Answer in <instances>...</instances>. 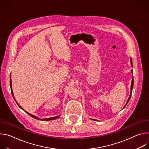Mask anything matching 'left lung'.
Instances as JSON below:
<instances>
[{
    "label": "left lung",
    "instance_id": "1",
    "mask_svg": "<svg viewBox=\"0 0 149 149\" xmlns=\"http://www.w3.org/2000/svg\"><path fill=\"white\" fill-rule=\"evenodd\" d=\"M130 62H131V65H132V67H133V62H132V58H130ZM131 72H132V73H133V70H131ZM133 83H134V78H133H133H132V83H131V91H130V96H129V98H128V100H127V102H126V104H125V105L124 106V107H123V109H124L125 107V106L127 105V104H128V102H129V100H130V97H131V96H132V90H133ZM91 120H94V121H98V120H95V119H91Z\"/></svg>",
    "mask_w": 149,
    "mask_h": 149
}]
</instances>
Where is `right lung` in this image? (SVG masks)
Instances as JSON below:
<instances>
[{"label":"right lung","instance_id":"add662e5","mask_svg":"<svg viewBox=\"0 0 149 149\" xmlns=\"http://www.w3.org/2000/svg\"><path fill=\"white\" fill-rule=\"evenodd\" d=\"M10 89H11V93H12V96H13V98H14V100H15V101H16V102L17 103V104L18 105V106L21 109H22L23 110H24L22 107H20V105L17 102V101H16V100H15V97H14V95H13V90H12V80H11V73H10ZM25 111V110H24ZM26 113H28L30 116H31L32 117H33V118H35V119H37V120H42V121H49V120H55V119H56V118H59V116H55V117H50V118H42V119H40V118H38V117H37L36 116H34V115H33V114H30V113H28V112H26V111H25Z\"/></svg>","mask_w":149,"mask_h":149}]
</instances>
